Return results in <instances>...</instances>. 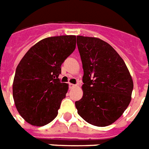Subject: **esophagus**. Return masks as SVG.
Returning <instances> with one entry per match:
<instances>
[{"instance_id":"1","label":"esophagus","mask_w":149,"mask_h":149,"mask_svg":"<svg viewBox=\"0 0 149 149\" xmlns=\"http://www.w3.org/2000/svg\"><path fill=\"white\" fill-rule=\"evenodd\" d=\"M69 86H70V89H72V88H74V87L77 86V85H74V84H72V83H70V84H69Z\"/></svg>"}]
</instances>
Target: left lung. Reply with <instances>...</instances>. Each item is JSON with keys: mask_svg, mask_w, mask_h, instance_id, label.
I'll return each instance as SVG.
<instances>
[{"mask_svg": "<svg viewBox=\"0 0 149 149\" xmlns=\"http://www.w3.org/2000/svg\"><path fill=\"white\" fill-rule=\"evenodd\" d=\"M83 63V95L75 102L77 112L89 124L108 126L131 101L133 81L124 60L108 43L77 36Z\"/></svg>", "mask_w": 149, "mask_h": 149, "instance_id": "obj_1", "label": "left lung"}]
</instances>
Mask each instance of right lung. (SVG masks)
Instances as JSON below:
<instances>
[{
	"instance_id": "1",
	"label": "right lung",
	"mask_w": 149,
	"mask_h": 149,
	"mask_svg": "<svg viewBox=\"0 0 149 149\" xmlns=\"http://www.w3.org/2000/svg\"><path fill=\"white\" fill-rule=\"evenodd\" d=\"M76 36L47 37L33 46L16 69L13 97L26 122L43 126L54 120L68 90L59 75L64 60L74 51Z\"/></svg>"
}]
</instances>
